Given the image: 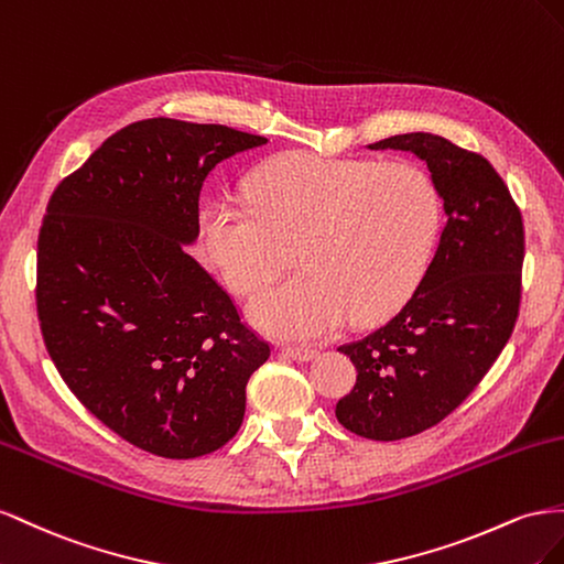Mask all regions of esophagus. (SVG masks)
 <instances>
[{
  "label": "esophagus",
  "mask_w": 564,
  "mask_h": 564,
  "mask_svg": "<svg viewBox=\"0 0 564 564\" xmlns=\"http://www.w3.org/2000/svg\"><path fill=\"white\" fill-rule=\"evenodd\" d=\"M281 354L293 361H312V359H316L318 351L310 349V347H281Z\"/></svg>",
  "instance_id": "esophagus-1"
}]
</instances>
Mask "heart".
Listing matches in <instances>:
<instances>
[{
    "instance_id": "b5f03b06",
    "label": "heart",
    "mask_w": 564,
    "mask_h": 564,
    "mask_svg": "<svg viewBox=\"0 0 564 564\" xmlns=\"http://www.w3.org/2000/svg\"><path fill=\"white\" fill-rule=\"evenodd\" d=\"M248 196L250 205L205 207L203 248L231 291L248 295L276 279L297 246L304 269L248 304L257 328L293 340L326 335L347 316L368 324L397 310L440 227L437 191L404 163L295 151L257 170Z\"/></svg>"
}]
</instances>
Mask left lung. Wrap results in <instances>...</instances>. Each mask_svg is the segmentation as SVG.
Segmentation results:
<instances>
[{"label": "left lung", "mask_w": 564, "mask_h": 564, "mask_svg": "<svg viewBox=\"0 0 564 564\" xmlns=\"http://www.w3.org/2000/svg\"><path fill=\"white\" fill-rule=\"evenodd\" d=\"M366 149L423 160L446 215L411 300L382 328L337 349L357 368L337 421L359 437L394 442L444 421L506 347L520 312L524 229L508 186L479 153L430 132Z\"/></svg>", "instance_id": "left-lung-1"}]
</instances>
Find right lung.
Instances as JSON below:
<instances>
[{"label": "right lung", "instance_id": "add662e5", "mask_svg": "<svg viewBox=\"0 0 564 564\" xmlns=\"http://www.w3.org/2000/svg\"><path fill=\"white\" fill-rule=\"evenodd\" d=\"M224 124H127L63 180L37 243V314L75 397L163 458L217 452L246 415L269 345L186 252L200 188L221 160L264 147Z\"/></svg>", "mask_w": 564, "mask_h": 564}]
</instances>
